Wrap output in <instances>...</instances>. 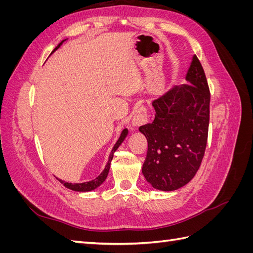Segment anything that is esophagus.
<instances>
[{"mask_svg":"<svg viewBox=\"0 0 253 253\" xmlns=\"http://www.w3.org/2000/svg\"><path fill=\"white\" fill-rule=\"evenodd\" d=\"M148 121V113L144 105H141L138 109L135 110L134 117L132 120V125L134 127H139L141 126L147 125Z\"/></svg>","mask_w":253,"mask_h":253,"instance_id":"34e87169","label":"esophagus"}]
</instances>
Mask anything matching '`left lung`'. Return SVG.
Here are the masks:
<instances>
[{
    "instance_id": "obj_1",
    "label": "left lung",
    "mask_w": 253,
    "mask_h": 253,
    "mask_svg": "<svg viewBox=\"0 0 253 253\" xmlns=\"http://www.w3.org/2000/svg\"><path fill=\"white\" fill-rule=\"evenodd\" d=\"M187 84L153 101L155 119L139 127L148 140L142 174L153 188L177 190L192 179L204 158L210 118V90L200 60L193 56Z\"/></svg>"
}]
</instances>
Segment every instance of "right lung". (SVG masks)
<instances>
[{"mask_svg":"<svg viewBox=\"0 0 253 253\" xmlns=\"http://www.w3.org/2000/svg\"><path fill=\"white\" fill-rule=\"evenodd\" d=\"M64 41H65V40H63L61 43H59V45H58V46H57L55 49H53V51H55L56 49H58V48L61 46V45H62V43H63ZM126 135H127V129L125 128L124 131L121 132V135H120V137H119V139L117 140L116 143H115L114 148L112 149V152H111L110 157H109V162H108V164H106V166H105V168H104V170L101 172L100 175L98 176V177H96L95 179L90 180V181L82 182V183L65 182V181L61 180V179H59V181H60L61 183H62V185H63L64 187H66L67 189H71V190H73V191H77V192H88V191L95 190L96 188H98V187L100 186L101 183L106 179V177H108V174H109V171H110L111 162H112V159H113L114 153H115V151H116V150L119 148V145H120L122 142H124V140L126 139Z\"/></svg>","mask_w":253,"mask_h":253,"instance_id":"1","label":"right lung"}]
</instances>
